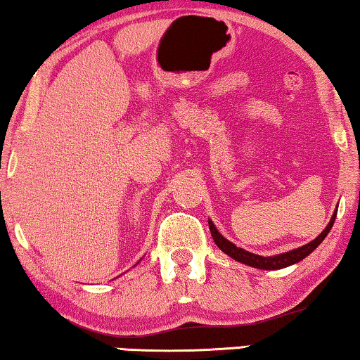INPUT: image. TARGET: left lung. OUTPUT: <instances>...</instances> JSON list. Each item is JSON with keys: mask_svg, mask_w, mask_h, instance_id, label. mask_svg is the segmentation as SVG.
<instances>
[{"mask_svg": "<svg viewBox=\"0 0 360 360\" xmlns=\"http://www.w3.org/2000/svg\"><path fill=\"white\" fill-rule=\"evenodd\" d=\"M336 214L338 211H334L331 221H329V224L326 226V229L323 231L321 234L318 236L316 239H313L311 243L302 245V248L298 249H293L290 250V252H283V254H277V255H272V257H264V255H259V254H252L249 252V250L245 249H240L238 245L229 243L228 239L223 238V236L219 234V231L214 228L213 221L208 219V224H210V231H211V236H213L214 243L218 248L223 250L224 254H228L229 257H233L234 260H238V262H243L245 265H250V267H255V269H262V270H278V269H283V267H288V265H293L300 262V260L307 257L313 252L314 249L318 248L319 244L323 243V239L326 238L329 234V231H331L333 224H334V219H336Z\"/></svg>", "mask_w": 360, "mask_h": 360, "instance_id": "left-lung-1", "label": "left lung"}]
</instances>
